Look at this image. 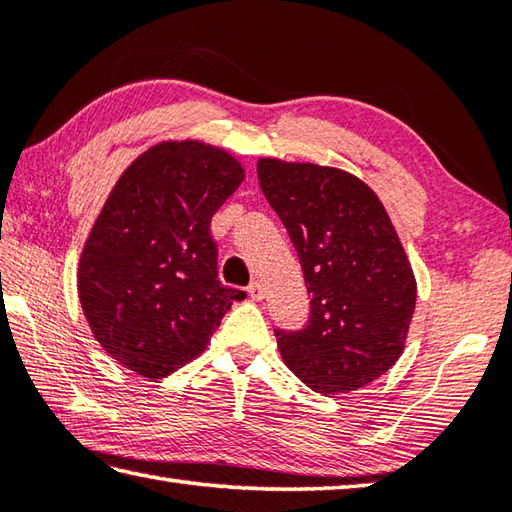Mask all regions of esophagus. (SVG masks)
<instances>
[{
	"label": "esophagus",
	"instance_id": "34e87169",
	"mask_svg": "<svg viewBox=\"0 0 512 512\" xmlns=\"http://www.w3.org/2000/svg\"><path fill=\"white\" fill-rule=\"evenodd\" d=\"M247 294H249V298H252V301H263V298H265V287H263V283H258V281L249 283Z\"/></svg>",
	"mask_w": 512,
	"mask_h": 512
}]
</instances>
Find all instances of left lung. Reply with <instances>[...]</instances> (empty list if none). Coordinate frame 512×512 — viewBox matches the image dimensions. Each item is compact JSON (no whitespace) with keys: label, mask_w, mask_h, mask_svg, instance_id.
I'll list each match as a JSON object with an SVG mask.
<instances>
[{"label":"left lung","mask_w":512,"mask_h":512,"mask_svg":"<svg viewBox=\"0 0 512 512\" xmlns=\"http://www.w3.org/2000/svg\"><path fill=\"white\" fill-rule=\"evenodd\" d=\"M258 180L312 294L303 330H276L285 365L327 397L363 388L403 354L417 305L388 211L361 178L336 167L260 158Z\"/></svg>","instance_id":"left-lung-1"}]
</instances>
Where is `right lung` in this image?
<instances>
[{
    "mask_svg": "<svg viewBox=\"0 0 512 512\" xmlns=\"http://www.w3.org/2000/svg\"><path fill=\"white\" fill-rule=\"evenodd\" d=\"M245 180L229 151L165 140L122 171L86 236L77 296L93 339L124 368L162 379L205 352L245 292L218 281L209 225Z\"/></svg>",
    "mask_w": 512,
    "mask_h": 512,
    "instance_id": "add662e5",
    "label": "right lung"
}]
</instances>
